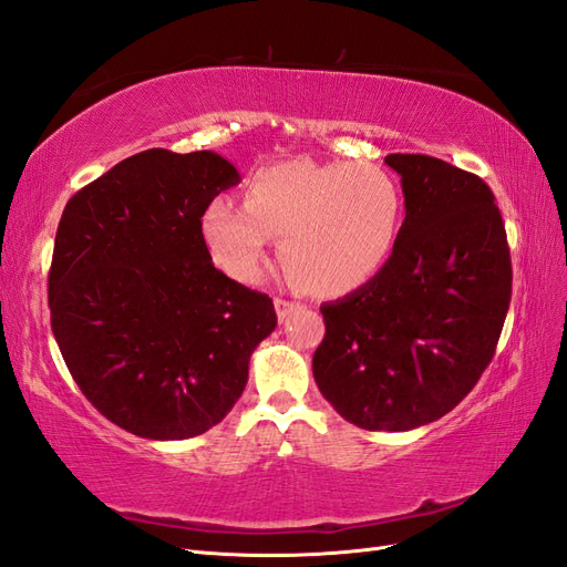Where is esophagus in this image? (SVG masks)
I'll return each mask as SVG.
<instances>
[{"instance_id":"34e87169","label":"esophagus","mask_w":567,"mask_h":567,"mask_svg":"<svg viewBox=\"0 0 567 567\" xmlns=\"http://www.w3.org/2000/svg\"><path fill=\"white\" fill-rule=\"evenodd\" d=\"M274 307H277V317L279 321H286L290 315H293L296 310H300L298 302H290V300H284V298H277L274 300Z\"/></svg>"}]
</instances>
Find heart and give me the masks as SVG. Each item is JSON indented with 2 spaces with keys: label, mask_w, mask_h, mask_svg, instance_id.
<instances>
[{
  "label": "heart",
  "mask_w": 567,
  "mask_h": 567,
  "mask_svg": "<svg viewBox=\"0 0 567 567\" xmlns=\"http://www.w3.org/2000/svg\"><path fill=\"white\" fill-rule=\"evenodd\" d=\"M402 221L404 194L390 169L296 158L257 169L244 203L215 196L200 234L213 262L234 281H257L274 236L290 281L305 293L340 298L390 265Z\"/></svg>",
  "instance_id": "heart-1"
}]
</instances>
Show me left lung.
Listing matches in <instances>:
<instances>
[{
    "label": "left lung",
    "mask_w": 567,
    "mask_h": 567,
    "mask_svg": "<svg viewBox=\"0 0 567 567\" xmlns=\"http://www.w3.org/2000/svg\"><path fill=\"white\" fill-rule=\"evenodd\" d=\"M404 221L390 265L369 286L321 305L315 381L364 431H414L473 390L499 342L511 255L489 186L450 163L390 153Z\"/></svg>",
    "instance_id": "left-lung-1"
}]
</instances>
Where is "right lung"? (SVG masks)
<instances>
[{
  "instance_id": "right-lung-1",
  "label": "right lung",
  "mask_w": 567,
  "mask_h": 567,
  "mask_svg": "<svg viewBox=\"0 0 567 567\" xmlns=\"http://www.w3.org/2000/svg\"><path fill=\"white\" fill-rule=\"evenodd\" d=\"M241 182L213 151L148 148L68 200L49 271L51 331L82 394L127 433L186 440L225 419L271 298L221 274L200 234Z\"/></svg>"
}]
</instances>
